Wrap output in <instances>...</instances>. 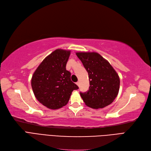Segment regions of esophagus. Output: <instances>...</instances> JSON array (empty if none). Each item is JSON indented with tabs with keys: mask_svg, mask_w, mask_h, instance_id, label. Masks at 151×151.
<instances>
[{
	"mask_svg": "<svg viewBox=\"0 0 151 151\" xmlns=\"http://www.w3.org/2000/svg\"><path fill=\"white\" fill-rule=\"evenodd\" d=\"M76 84L77 85V86H79V82L78 81V82H77V83H76Z\"/></svg>",
	"mask_w": 151,
	"mask_h": 151,
	"instance_id": "esophagus-1",
	"label": "esophagus"
}]
</instances>
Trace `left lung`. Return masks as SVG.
Segmentation results:
<instances>
[{
	"label": "left lung",
	"instance_id": "obj_1",
	"mask_svg": "<svg viewBox=\"0 0 151 151\" xmlns=\"http://www.w3.org/2000/svg\"><path fill=\"white\" fill-rule=\"evenodd\" d=\"M76 55L88 72L89 90L80 93L86 105L98 109L110 104L120 89V78L116 72L96 52H77Z\"/></svg>",
	"mask_w": 151,
	"mask_h": 151
}]
</instances>
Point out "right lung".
<instances>
[{
    "mask_svg": "<svg viewBox=\"0 0 151 151\" xmlns=\"http://www.w3.org/2000/svg\"><path fill=\"white\" fill-rule=\"evenodd\" d=\"M69 50L57 49L48 55L36 68L31 79L36 98L45 106L57 109L65 106L72 92L79 87L70 79L66 70Z\"/></svg>",
    "mask_w": 151,
    "mask_h": 151,
    "instance_id": "obj_1",
    "label": "right lung"
}]
</instances>
